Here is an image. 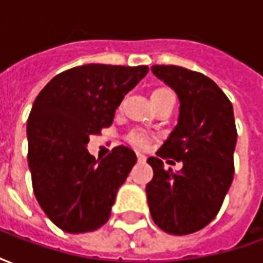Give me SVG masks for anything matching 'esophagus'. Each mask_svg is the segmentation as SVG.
I'll return each instance as SVG.
<instances>
[{
  "label": "esophagus",
  "instance_id": "34e87169",
  "mask_svg": "<svg viewBox=\"0 0 263 263\" xmlns=\"http://www.w3.org/2000/svg\"><path fill=\"white\" fill-rule=\"evenodd\" d=\"M137 158H138V162H145V160H146L145 155L142 154H137Z\"/></svg>",
  "mask_w": 263,
  "mask_h": 263
}]
</instances>
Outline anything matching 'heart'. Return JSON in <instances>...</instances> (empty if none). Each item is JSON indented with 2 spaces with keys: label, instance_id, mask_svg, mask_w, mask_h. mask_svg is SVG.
<instances>
[{
  "label": "heart",
  "instance_id": "obj_1",
  "mask_svg": "<svg viewBox=\"0 0 263 263\" xmlns=\"http://www.w3.org/2000/svg\"><path fill=\"white\" fill-rule=\"evenodd\" d=\"M154 97H175V94L169 88H156L152 92V96H151V98ZM132 141H134V143H137V145H145V138L141 137V135H135V137L132 138Z\"/></svg>",
  "mask_w": 263,
  "mask_h": 263
}]
</instances>
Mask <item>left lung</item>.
Segmentation results:
<instances>
[{
  "label": "left lung",
  "instance_id": "left-lung-1",
  "mask_svg": "<svg viewBox=\"0 0 263 263\" xmlns=\"http://www.w3.org/2000/svg\"><path fill=\"white\" fill-rule=\"evenodd\" d=\"M151 70L180 101L177 125L156 155L182 160L183 167L166 171L159 158H149L154 169L146 184L149 211L160 230L186 235L214 220L231 186L237 143L234 109L207 76L179 66Z\"/></svg>",
  "mask_w": 263,
  "mask_h": 263
}]
</instances>
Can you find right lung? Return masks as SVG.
I'll return each mask as SVG.
<instances>
[{"label": "right lung", "mask_w": 263, "mask_h": 263, "mask_svg": "<svg viewBox=\"0 0 263 263\" xmlns=\"http://www.w3.org/2000/svg\"><path fill=\"white\" fill-rule=\"evenodd\" d=\"M148 71V66H77L37 94L26 125L28 165L37 203L60 230L81 234L108 221L137 155L117 146L96 160L87 143L112 124L122 98Z\"/></svg>", "instance_id": "obj_1"}]
</instances>
